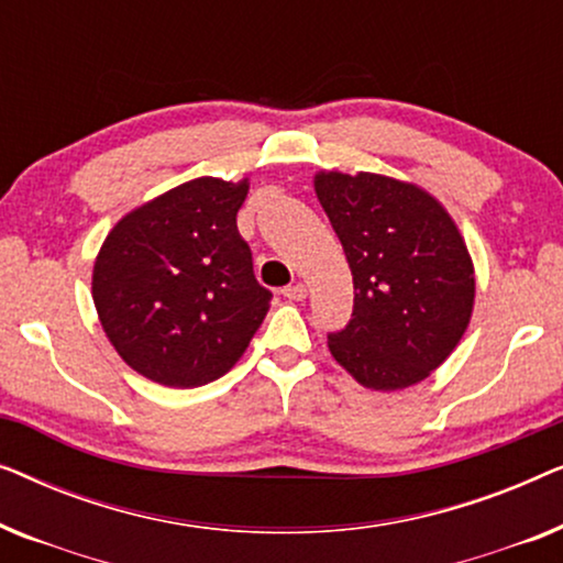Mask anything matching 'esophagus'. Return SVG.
Listing matches in <instances>:
<instances>
[{"label": "esophagus", "mask_w": 563, "mask_h": 563, "mask_svg": "<svg viewBox=\"0 0 563 563\" xmlns=\"http://www.w3.org/2000/svg\"><path fill=\"white\" fill-rule=\"evenodd\" d=\"M282 295L291 299V302H302V299L307 297V287L302 282H297V284H291V287H284Z\"/></svg>", "instance_id": "obj_1"}]
</instances>
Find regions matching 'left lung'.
<instances>
[{
    "label": "left lung",
    "instance_id": "1",
    "mask_svg": "<svg viewBox=\"0 0 563 563\" xmlns=\"http://www.w3.org/2000/svg\"><path fill=\"white\" fill-rule=\"evenodd\" d=\"M314 195L353 274L349 325L328 335L333 358L368 389L430 376L456 349L474 310V264L456 222L415 184L320 172Z\"/></svg>",
    "mask_w": 563,
    "mask_h": 563
}]
</instances>
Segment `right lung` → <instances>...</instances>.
<instances>
[{
    "label": "right lung",
    "mask_w": 563,
    "mask_h": 563,
    "mask_svg": "<svg viewBox=\"0 0 563 563\" xmlns=\"http://www.w3.org/2000/svg\"><path fill=\"white\" fill-rule=\"evenodd\" d=\"M249 179H191L128 212L104 238L91 297L107 338L145 379L191 389L249 349L272 291L235 218Z\"/></svg>",
    "instance_id": "add662e5"
}]
</instances>
